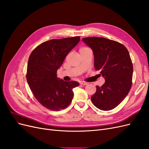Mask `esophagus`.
Returning a JSON list of instances; mask_svg holds the SVG:
<instances>
[{
    "instance_id": "esophagus-1",
    "label": "esophagus",
    "mask_w": 149,
    "mask_h": 149,
    "mask_svg": "<svg viewBox=\"0 0 149 149\" xmlns=\"http://www.w3.org/2000/svg\"><path fill=\"white\" fill-rule=\"evenodd\" d=\"M81 84H83V85H86L88 84V83L87 82H85V81H80L79 83Z\"/></svg>"
}]
</instances>
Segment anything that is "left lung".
Segmentation results:
<instances>
[{
    "instance_id": "obj_1",
    "label": "left lung",
    "mask_w": 149,
    "mask_h": 149,
    "mask_svg": "<svg viewBox=\"0 0 149 149\" xmlns=\"http://www.w3.org/2000/svg\"><path fill=\"white\" fill-rule=\"evenodd\" d=\"M92 49L94 68L105 79L91 97L93 104L102 111L118 106L127 96L132 84L133 65L127 49L114 40L102 37L83 38Z\"/></svg>"
}]
</instances>
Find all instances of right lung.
<instances>
[{"label": "right lung", "mask_w": 149, "mask_h": 149, "mask_svg": "<svg viewBox=\"0 0 149 149\" xmlns=\"http://www.w3.org/2000/svg\"><path fill=\"white\" fill-rule=\"evenodd\" d=\"M79 38L48 40L36 47L29 56L26 74L29 86L37 100L49 110L58 111L68 106L73 97V89L79 84L56 76L58 69Z\"/></svg>", "instance_id": "add662e5"}]
</instances>
